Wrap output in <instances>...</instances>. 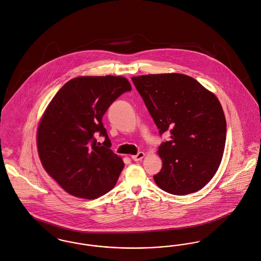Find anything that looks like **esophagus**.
<instances>
[{"label": "esophagus", "mask_w": 261, "mask_h": 261, "mask_svg": "<svg viewBox=\"0 0 261 261\" xmlns=\"http://www.w3.org/2000/svg\"><path fill=\"white\" fill-rule=\"evenodd\" d=\"M145 156V153H143V152H139L137 154H135V155H132L131 158H132V160L133 161H135V162H138V161H141L143 158Z\"/></svg>", "instance_id": "1"}]
</instances>
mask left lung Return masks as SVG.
<instances>
[{
  "mask_svg": "<svg viewBox=\"0 0 261 261\" xmlns=\"http://www.w3.org/2000/svg\"><path fill=\"white\" fill-rule=\"evenodd\" d=\"M162 136L170 133L158 153L163 168L156 185L173 195L203 188L219 169L227 123L219 99L193 77L158 74L132 77Z\"/></svg>",
  "mask_w": 261,
  "mask_h": 261,
  "instance_id": "1",
  "label": "left lung"
}]
</instances>
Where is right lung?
Instances as JSON below:
<instances>
[{"mask_svg":"<svg viewBox=\"0 0 261 261\" xmlns=\"http://www.w3.org/2000/svg\"><path fill=\"white\" fill-rule=\"evenodd\" d=\"M130 91L125 77H77L67 82L47 107L37 130L38 153L47 173L69 194L95 199L116 184L124 163L109 149L102 116ZM96 135L106 139L103 146Z\"/></svg>","mask_w":261,"mask_h":261,"instance_id":"obj_1","label":"right lung"}]
</instances>
